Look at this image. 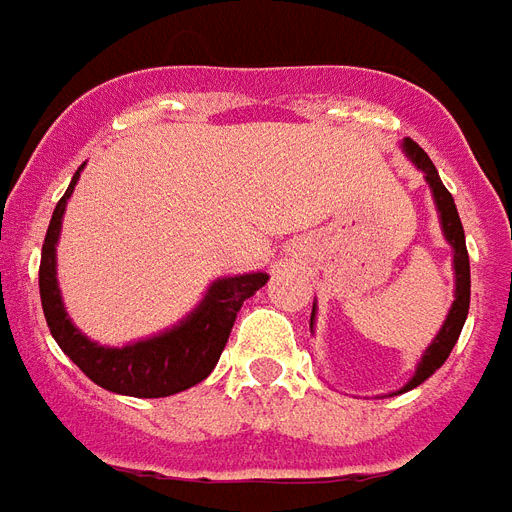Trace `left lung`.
Here are the masks:
<instances>
[{
	"mask_svg": "<svg viewBox=\"0 0 512 512\" xmlns=\"http://www.w3.org/2000/svg\"><path fill=\"white\" fill-rule=\"evenodd\" d=\"M406 155L412 158V163H417V169H423L428 185L434 190L436 207H439V215H442V229H445V237L450 240L455 251V302L450 313H447V322L442 324V330L434 338V343L428 346V352L423 354V363L417 365V374L412 376V382L406 384L404 390H412L417 384H423L428 376L434 374L436 368H442L445 360L453 352L455 341L461 335V327L466 322V313H469V253H466V240H464V226H461V218H458V210H455V201L450 196V190L442 185L439 179V171L431 163V158L425 155V149L406 138L404 141ZM311 324H313V313H311Z\"/></svg>",
	"mask_w": 512,
	"mask_h": 512,
	"instance_id": "1",
	"label": "left lung"
}]
</instances>
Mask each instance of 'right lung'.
<instances>
[{
	"mask_svg": "<svg viewBox=\"0 0 512 512\" xmlns=\"http://www.w3.org/2000/svg\"><path fill=\"white\" fill-rule=\"evenodd\" d=\"M78 174L81 169L76 171L70 188L65 190V196L59 199L57 210L51 215L43 256H40V300H43V313H46L54 341L92 382L111 393L133 395V398H163V395L182 393L193 384L204 382L218 365L220 352L229 341L242 302L259 292L267 283V275L251 272V275H237V278L212 283V289L199 308L179 327L158 338L130 343L122 349L92 343L70 324L57 286L59 226H62L67 199L76 188Z\"/></svg>",
	"mask_w": 512,
	"mask_h": 512,
	"instance_id": "obj_1",
	"label": "right lung"
}]
</instances>
